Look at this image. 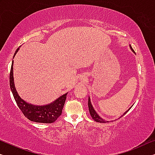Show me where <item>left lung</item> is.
<instances>
[{"mask_svg": "<svg viewBox=\"0 0 155 155\" xmlns=\"http://www.w3.org/2000/svg\"><path fill=\"white\" fill-rule=\"evenodd\" d=\"M130 48H131V49L133 51H134L133 48H131V46H130ZM87 104H88V108H89V111H90V114H91V117H92V119H93L94 121L98 122H108V121L106 122V121L104 120L101 119V117H100V116H99L98 114H97V113L95 112V110H94L93 107H92V106L91 103V100H90V99H88V103H87ZM130 108H129V110H127V111L124 114V115H125V114H127V112H128L129 110V109H130Z\"/></svg>", "mask_w": 155, "mask_h": 155, "instance_id": "8db88e82", "label": "left lung"}]
</instances>
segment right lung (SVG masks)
I'll return each mask as SVG.
<instances>
[{"instance_id":"1","label":"right lung","mask_w":155,"mask_h":155,"mask_svg":"<svg viewBox=\"0 0 155 155\" xmlns=\"http://www.w3.org/2000/svg\"><path fill=\"white\" fill-rule=\"evenodd\" d=\"M18 49H19V47L16 50L14 57ZM10 85L18 107L19 108L24 116L26 117L30 120L41 122V123H53L56 120L60 115H62V111H63V108L67 97V93L60 97L54 102L46 106H41V107L29 104L20 98L16 91L15 84H14L13 61L10 73Z\"/></svg>"}]
</instances>
